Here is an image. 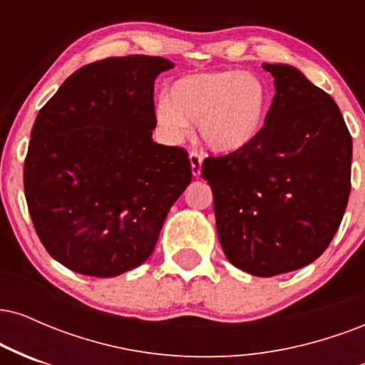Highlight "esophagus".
<instances>
[{"label": "esophagus", "mask_w": 365, "mask_h": 365, "mask_svg": "<svg viewBox=\"0 0 365 365\" xmlns=\"http://www.w3.org/2000/svg\"><path fill=\"white\" fill-rule=\"evenodd\" d=\"M188 159H190L192 175H194L195 178H199L200 171H202V156H200L199 153H195V150H192V153L188 154Z\"/></svg>", "instance_id": "obj_1"}]
</instances>
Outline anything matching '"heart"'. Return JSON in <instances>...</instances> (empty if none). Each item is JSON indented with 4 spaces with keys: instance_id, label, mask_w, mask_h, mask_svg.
I'll list each match as a JSON object with an SVG mask.
<instances>
[{
    "instance_id": "obj_1",
    "label": "heart",
    "mask_w": 365,
    "mask_h": 365,
    "mask_svg": "<svg viewBox=\"0 0 365 365\" xmlns=\"http://www.w3.org/2000/svg\"><path fill=\"white\" fill-rule=\"evenodd\" d=\"M269 113V92L261 77L250 72L216 70L180 77L168 98L154 106L163 135L180 142L197 123L204 148L216 154L245 149L261 135Z\"/></svg>"
}]
</instances>
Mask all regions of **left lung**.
I'll return each mask as SVG.
<instances>
[{"mask_svg": "<svg viewBox=\"0 0 365 365\" xmlns=\"http://www.w3.org/2000/svg\"><path fill=\"white\" fill-rule=\"evenodd\" d=\"M274 98L261 135L238 153L207 158L228 261L252 276L290 273L333 240L350 195L351 137L340 108L299 68L264 63Z\"/></svg>", "mask_w": 365, "mask_h": 365, "instance_id": "1", "label": "left lung"}]
</instances>
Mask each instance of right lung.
<instances>
[{
    "mask_svg": "<svg viewBox=\"0 0 365 365\" xmlns=\"http://www.w3.org/2000/svg\"><path fill=\"white\" fill-rule=\"evenodd\" d=\"M173 66L142 54L91 63L37 115L25 199L46 250L75 273L113 278L148 261L190 183L185 149L153 140L154 81Z\"/></svg>",
    "mask_w": 365,
    "mask_h": 365,
    "instance_id": "right-lung-1",
    "label": "right lung"
}]
</instances>
